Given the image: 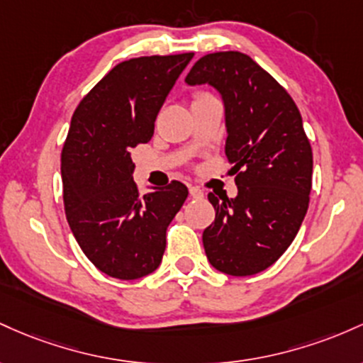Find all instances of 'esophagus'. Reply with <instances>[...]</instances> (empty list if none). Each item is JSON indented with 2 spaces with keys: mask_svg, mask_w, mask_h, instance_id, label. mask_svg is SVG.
<instances>
[{
  "mask_svg": "<svg viewBox=\"0 0 363 363\" xmlns=\"http://www.w3.org/2000/svg\"><path fill=\"white\" fill-rule=\"evenodd\" d=\"M190 195H192L194 199H202L203 197V192L201 189H199V186H190Z\"/></svg>",
  "mask_w": 363,
  "mask_h": 363,
  "instance_id": "esophagus-1",
  "label": "esophagus"
}]
</instances>
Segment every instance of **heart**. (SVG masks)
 I'll return each instance as SVG.
<instances>
[{"instance_id": "1", "label": "heart", "mask_w": 363, "mask_h": 363, "mask_svg": "<svg viewBox=\"0 0 363 363\" xmlns=\"http://www.w3.org/2000/svg\"><path fill=\"white\" fill-rule=\"evenodd\" d=\"M206 94H207V92H197V94H195V96H194V99H197V97H202V96H206Z\"/></svg>"}]
</instances>
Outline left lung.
Segmentation results:
<instances>
[{
    "label": "left lung",
    "mask_w": 363,
    "mask_h": 363,
    "mask_svg": "<svg viewBox=\"0 0 363 363\" xmlns=\"http://www.w3.org/2000/svg\"><path fill=\"white\" fill-rule=\"evenodd\" d=\"M185 80L221 92L238 186L235 199L207 195L216 219L202 235L206 255L226 274H257L286 252L308 209L312 147L302 115L286 89L240 51L202 56Z\"/></svg>",
    "instance_id": "8db88e82"
}]
</instances>
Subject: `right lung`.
<instances>
[{
	"label": "right lung",
	"instance_id": "add662e5",
	"mask_svg": "<svg viewBox=\"0 0 363 363\" xmlns=\"http://www.w3.org/2000/svg\"><path fill=\"white\" fill-rule=\"evenodd\" d=\"M194 52L121 61L84 96L61 150L67 221L87 259L116 279L160 267L166 230L189 190L182 182L140 194L132 150L152 138L166 96Z\"/></svg>",
	"mask_w": 363,
	"mask_h": 363
}]
</instances>
